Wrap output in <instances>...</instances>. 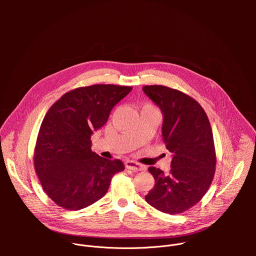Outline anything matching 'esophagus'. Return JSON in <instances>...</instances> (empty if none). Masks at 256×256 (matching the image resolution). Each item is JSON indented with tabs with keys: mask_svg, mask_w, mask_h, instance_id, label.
Masks as SVG:
<instances>
[{
	"mask_svg": "<svg viewBox=\"0 0 256 256\" xmlns=\"http://www.w3.org/2000/svg\"><path fill=\"white\" fill-rule=\"evenodd\" d=\"M126 169H130V170H132V171H142L144 169V167L142 165H140V163H136L134 161H132V160H128L126 162Z\"/></svg>",
	"mask_w": 256,
	"mask_h": 256,
	"instance_id": "1",
	"label": "esophagus"
}]
</instances>
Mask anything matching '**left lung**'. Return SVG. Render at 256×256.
I'll use <instances>...</instances> for the list:
<instances>
[{"label": "left lung", "mask_w": 256, "mask_h": 256, "mask_svg": "<svg viewBox=\"0 0 256 256\" xmlns=\"http://www.w3.org/2000/svg\"><path fill=\"white\" fill-rule=\"evenodd\" d=\"M142 91L161 109L162 136L172 154L168 174L149 167L155 186L144 200L160 212L181 214L212 184L216 159L212 128L200 104L186 93L161 85L144 86Z\"/></svg>", "instance_id": "obj_1"}]
</instances>
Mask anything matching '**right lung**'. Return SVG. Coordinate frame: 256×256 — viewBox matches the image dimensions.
Returning <instances> with one entry per match:
<instances>
[{
    "mask_svg": "<svg viewBox=\"0 0 256 256\" xmlns=\"http://www.w3.org/2000/svg\"><path fill=\"white\" fill-rule=\"evenodd\" d=\"M132 87L98 84L64 94L46 112L34 150V168L46 194L64 210H81L107 192L120 160L91 150V136Z\"/></svg>",
    "mask_w": 256,
    "mask_h": 256,
    "instance_id": "1",
    "label": "right lung"
}]
</instances>
